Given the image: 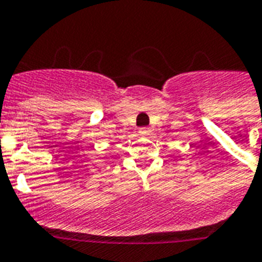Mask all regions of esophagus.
Listing matches in <instances>:
<instances>
[{
    "instance_id": "1",
    "label": "esophagus",
    "mask_w": 262,
    "mask_h": 262,
    "mask_svg": "<svg viewBox=\"0 0 262 262\" xmlns=\"http://www.w3.org/2000/svg\"><path fill=\"white\" fill-rule=\"evenodd\" d=\"M138 133L145 137V136H149L150 135V129H149V127H146V126L140 127V130H138Z\"/></svg>"
}]
</instances>
